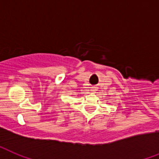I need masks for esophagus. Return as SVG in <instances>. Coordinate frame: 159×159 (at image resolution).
<instances>
[{"label":"esophagus","mask_w":159,"mask_h":159,"mask_svg":"<svg viewBox=\"0 0 159 159\" xmlns=\"http://www.w3.org/2000/svg\"><path fill=\"white\" fill-rule=\"evenodd\" d=\"M94 89H94V88H93V89H92V90H93V91H94Z\"/></svg>","instance_id":"34e87169"}]
</instances>
